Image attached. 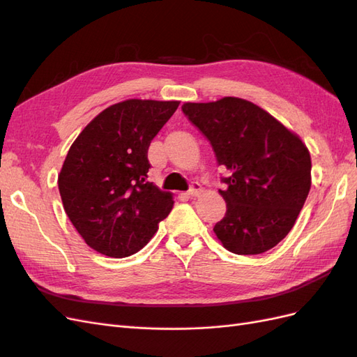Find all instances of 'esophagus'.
<instances>
[{"label":"esophagus","mask_w":357,"mask_h":357,"mask_svg":"<svg viewBox=\"0 0 357 357\" xmlns=\"http://www.w3.org/2000/svg\"><path fill=\"white\" fill-rule=\"evenodd\" d=\"M201 192H202V186L199 185V183L193 181L192 185H190V188H189V190H188V195L189 197H198Z\"/></svg>","instance_id":"34e87169"}]
</instances>
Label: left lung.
I'll return each mask as SVG.
<instances>
[{
    "mask_svg": "<svg viewBox=\"0 0 357 357\" xmlns=\"http://www.w3.org/2000/svg\"><path fill=\"white\" fill-rule=\"evenodd\" d=\"M181 110L208 139L220 177L225 218L214 234L235 255H259L294 228L311 188V158L301 138L256 104L234 96L186 102Z\"/></svg>",
    "mask_w": 357,
    "mask_h": 357,
    "instance_id": "obj_1",
    "label": "left lung"
}]
</instances>
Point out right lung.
Instances as JSON below:
<instances>
[{
	"mask_svg": "<svg viewBox=\"0 0 357 357\" xmlns=\"http://www.w3.org/2000/svg\"><path fill=\"white\" fill-rule=\"evenodd\" d=\"M178 101L128 100L110 105L68 150L58 186L68 219L95 252L137 253L172 208V195L147 181L152 139Z\"/></svg>",
	"mask_w": 357,
	"mask_h": 357,
	"instance_id": "right-lung-1",
	"label": "right lung"
}]
</instances>
